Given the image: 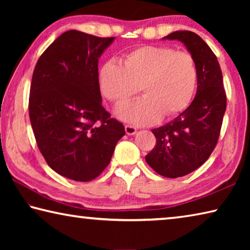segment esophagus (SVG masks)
<instances>
[{"mask_svg": "<svg viewBox=\"0 0 250 250\" xmlns=\"http://www.w3.org/2000/svg\"><path fill=\"white\" fill-rule=\"evenodd\" d=\"M125 133L128 135H133L137 132V128L133 125H125Z\"/></svg>", "mask_w": 250, "mask_h": 250, "instance_id": "1", "label": "esophagus"}]
</instances>
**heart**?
Wrapping results in <instances>:
<instances>
[{"instance_id":"heart-1","label":"heart","mask_w":250,"mask_h":250,"mask_svg":"<svg viewBox=\"0 0 250 250\" xmlns=\"http://www.w3.org/2000/svg\"><path fill=\"white\" fill-rule=\"evenodd\" d=\"M197 84V67L193 56L167 46H142L125 54L120 65L108 62L99 71L103 95L122 105L139 91L134 103L117 110V116L137 125H149L173 117L188 107Z\"/></svg>"}]
</instances>
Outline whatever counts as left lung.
Returning <instances> with one entry per match:
<instances>
[{
	"label": "left lung",
	"mask_w": 250,
	"mask_h": 250,
	"mask_svg": "<svg viewBox=\"0 0 250 250\" xmlns=\"http://www.w3.org/2000/svg\"><path fill=\"white\" fill-rule=\"evenodd\" d=\"M164 39L182 42L197 67L195 98L174 120L152 130L156 143L146 155L158 174L175 179L195 171L214 151L226 110V92L217 57L202 37L177 31Z\"/></svg>",
	"instance_id": "obj_1"
}]
</instances>
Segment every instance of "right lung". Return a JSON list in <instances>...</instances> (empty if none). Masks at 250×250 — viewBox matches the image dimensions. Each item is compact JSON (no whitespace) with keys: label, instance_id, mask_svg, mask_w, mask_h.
I'll return each mask as SVG.
<instances>
[{"label":"right lung","instance_id":"obj_1","mask_svg":"<svg viewBox=\"0 0 250 250\" xmlns=\"http://www.w3.org/2000/svg\"><path fill=\"white\" fill-rule=\"evenodd\" d=\"M113 40L67 31L34 69L28 100L33 132L49 167L67 179L98 177L125 133L101 104L98 58Z\"/></svg>","mask_w":250,"mask_h":250}]
</instances>
